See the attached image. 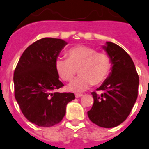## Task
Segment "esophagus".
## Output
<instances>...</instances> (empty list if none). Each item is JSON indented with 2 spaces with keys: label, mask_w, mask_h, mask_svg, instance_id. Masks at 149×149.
Instances as JSON below:
<instances>
[{
  "label": "esophagus",
  "mask_w": 149,
  "mask_h": 149,
  "mask_svg": "<svg viewBox=\"0 0 149 149\" xmlns=\"http://www.w3.org/2000/svg\"><path fill=\"white\" fill-rule=\"evenodd\" d=\"M76 97H81L82 96V94L81 93H76Z\"/></svg>",
  "instance_id": "esophagus-1"
}]
</instances>
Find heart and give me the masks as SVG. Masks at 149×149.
I'll use <instances>...</instances> for the list:
<instances>
[{"label": "heart", "instance_id": "obj_1", "mask_svg": "<svg viewBox=\"0 0 149 149\" xmlns=\"http://www.w3.org/2000/svg\"><path fill=\"white\" fill-rule=\"evenodd\" d=\"M67 59L57 58L55 68L60 79L70 81L77 73L79 76L68 85L70 91H85L93 84L98 85L106 80L111 72L112 60L106 52L88 46H75L66 52Z\"/></svg>", "mask_w": 149, "mask_h": 149}]
</instances>
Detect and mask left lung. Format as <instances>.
Instances as JSON below:
<instances>
[{
  "mask_svg": "<svg viewBox=\"0 0 149 149\" xmlns=\"http://www.w3.org/2000/svg\"><path fill=\"white\" fill-rule=\"evenodd\" d=\"M103 48L111 56L112 69L110 76L97 90L92 92L93 104L88 116L96 125L111 128L121 124L130 114L138 96L139 76L133 60L119 46L107 42Z\"/></svg>",
  "mask_w": 149,
  "mask_h": 149,
  "instance_id": "obj_1",
  "label": "left lung"
}]
</instances>
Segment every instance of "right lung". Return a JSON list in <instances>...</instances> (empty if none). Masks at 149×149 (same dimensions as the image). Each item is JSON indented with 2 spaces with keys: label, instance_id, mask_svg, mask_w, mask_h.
Here are the masks:
<instances>
[{
  "label": "right lung",
  "instance_id": "1",
  "mask_svg": "<svg viewBox=\"0 0 149 149\" xmlns=\"http://www.w3.org/2000/svg\"><path fill=\"white\" fill-rule=\"evenodd\" d=\"M67 42L43 38L24 51L13 73L14 96L23 115L39 127H52L63 119L66 106L75 99L72 93H59L55 61Z\"/></svg>",
  "mask_w": 149,
  "mask_h": 149
}]
</instances>
